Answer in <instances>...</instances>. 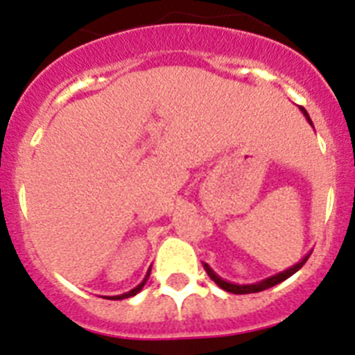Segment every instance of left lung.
Here are the masks:
<instances>
[{
  "mask_svg": "<svg viewBox=\"0 0 355 355\" xmlns=\"http://www.w3.org/2000/svg\"><path fill=\"white\" fill-rule=\"evenodd\" d=\"M300 112H302L304 117H306L307 122H309V124H311V126H313L311 119H309V115H307V112L302 108V106H300ZM307 258H309V254H307V256H304V258L300 259V261L297 263V265L290 266V268H286V270L279 272V274L272 275V277L263 279V281H258V283H254V284H236V283H229V281H225V279H222L220 275H216L215 272H213L211 266L208 265V263H202V266H205L206 274H208L209 277H211V281H215L216 286H220L222 290L229 291V293L243 295V293H258V291H263V290H266V288H272V286H275V284L283 283V281H286V279L290 277V275H293L295 272H299L300 268H302V265L307 261Z\"/></svg>",
  "mask_w": 355,
  "mask_h": 355,
  "instance_id": "1",
  "label": "left lung"
}]
</instances>
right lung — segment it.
<instances>
[{"label": "right lung", "instance_id": "obj_1", "mask_svg": "<svg viewBox=\"0 0 355 355\" xmlns=\"http://www.w3.org/2000/svg\"><path fill=\"white\" fill-rule=\"evenodd\" d=\"M149 274H150V268H149V270H147L146 277H144V281H142V283L139 284V286H137V288H133V290H131V291H128V293H122V295H114V297H108V299H110V300H122V299H128V297H133V295H137V293H139L140 290H142V288H144V284L147 283V279H149Z\"/></svg>", "mask_w": 355, "mask_h": 355}]
</instances>
